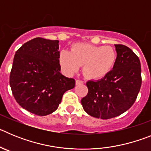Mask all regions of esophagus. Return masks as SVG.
<instances>
[{"label":"esophagus","mask_w":151,"mask_h":151,"mask_svg":"<svg viewBox=\"0 0 151 151\" xmlns=\"http://www.w3.org/2000/svg\"><path fill=\"white\" fill-rule=\"evenodd\" d=\"M76 84L77 85H81V84H83V81H81V80L77 79L76 81Z\"/></svg>","instance_id":"obj_1"}]
</instances>
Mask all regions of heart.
Masks as SVG:
<instances>
[{
	"label": "heart",
	"instance_id": "heart-1",
	"mask_svg": "<svg viewBox=\"0 0 151 151\" xmlns=\"http://www.w3.org/2000/svg\"><path fill=\"white\" fill-rule=\"evenodd\" d=\"M116 54L110 46H97L76 43L70 51L62 50L59 61L63 71L67 74L77 72L83 65V73L91 79H100L110 73L115 65Z\"/></svg>",
	"mask_w": 151,
	"mask_h": 151
}]
</instances>
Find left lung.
I'll return each mask as SVG.
<instances>
[{
	"label": "left lung",
	"instance_id": "1",
	"mask_svg": "<svg viewBox=\"0 0 151 151\" xmlns=\"http://www.w3.org/2000/svg\"><path fill=\"white\" fill-rule=\"evenodd\" d=\"M116 60L106 76L86 83L88 92L81 101L91 116L108 119L128 110L135 101L141 85L139 58L129 47L115 45Z\"/></svg>",
	"mask_w": 151,
	"mask_h": 151
}]
</instances>
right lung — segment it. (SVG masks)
<instances>
[{"label":"right lung","instance_id":"1","mask_svg":"<svg viewBox=\"0 0 151 151\" xmlns=\"http://www.w3.org/2000/svg\"><path fill=\"white\" fill-rule=\"evenodd\" d=\"M59 41L35 38L23 44L14 56L10 85L23 109L43 116L55 111L63 94L76 85L60 73Z\"/></svg>","mask_w":151,"mask_h":151}]
</instances>
